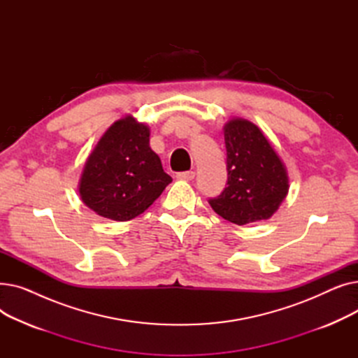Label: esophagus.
Returning a JSON list of instances; mask_svg holds the SVG:
<instances>
[{"instance_id": "1", "label": "esophagus", "mask_w": 358, "mask_h": 358, "mask_svg": "<svg viewBox=\"0 0 358 358\" xmlns=\"http://www.w3.org/2000/svg\"><path fill=\"white\" fill-rule=\"evenodd\" d=\"M196 177L194 171H184V173H178L177 178L178 180H187V181H192Z\"/></svg>"}]
</instances>
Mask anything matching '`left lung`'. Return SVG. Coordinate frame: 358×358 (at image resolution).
Masks as SVG:
<instances>
[{
	"label": "left lung",
	"instance_id": "8db88e82",
	"mask_svg": "<svg viewBox=\"0 0 358 358\" xmlns=\"http://www.w3.org/2000/svg\"><path fill=\"white\" fill-rule=\"evenodd\" d=\"M228 182L212 209L232 223L270 219L289 193V176L270 141L252 122L232 117L223 127Z\"/></svg>",
	"mask_w": 358,
	"mask_h": 358
}]
</instances>
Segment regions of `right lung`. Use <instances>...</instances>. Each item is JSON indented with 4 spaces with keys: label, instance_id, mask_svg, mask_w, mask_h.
I'll use <instances>...</instances> for the list:
<instances>
[{
    "label": "right lung",
    "instance_id": "1",
    "mask_svg": "<svg viewBox=\"0 0 358 358\" xmlns=\"http://www.w3.org/2000/svg\"><path fill=\"white\" fill-rule=\"evenodd\" d=\"M146 123L127 115L113 123L85 161L78 182L83 203L106 219L124 222L143 213L173 178L149 146Z\"/></svg>",
    "mask_w": 358,
    "mask_h": 358
}]
</instances>
